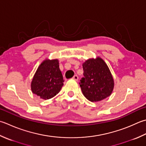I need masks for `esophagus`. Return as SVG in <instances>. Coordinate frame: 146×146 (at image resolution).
<instances>
[{
    "label": "esophagus",
    "instance_id": "1",
    "mask_svg": "<svg viewBox=\"0 0 146 146\" xmlns=\"http://www.w3.org/2000/svg\"><path fill=\"white\" fill-rule=\"evenodd\" d=\"M73 79L75 80H76V81H77L78 80V76L77 75H75L73 77Z\"/></svg>",
    "mask_w": 146,
    "mask_h": 146
}]
</instances>
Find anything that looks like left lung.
Wrapping results in <instances>:
<instances>
[{"label": "left lung", "instance_id": "1", "mask_svg": "<svg viewBox=\"0 0 146 146\" xmlns=\"http://www.w3.org/2000/svg\"><path fill=\"white\" fill-rule=\"evenodd\" d=\"M84 77L80 86L88 101H101L109 97L114 88V80L108 65L102 59H89L83 63Z\"/></svg>", "mask_w": 146, "mask_h": 146}]
</instances>
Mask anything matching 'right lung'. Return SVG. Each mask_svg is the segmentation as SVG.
<instances>
[{
    "label": "right lung",
    "instance_id": "right-lung-1",
    "mask_svg": "<svg viewBox=\"0 0 146 146\" xmlns=\"http://www.w3.org/2000/svg\"><path fill=\"white\" fill-rule=\"evenodd\" d=\"M58 59H45L39 66L31 83V89L40 98L47 100L58 94L63 85Z\"/></svg>",
    "mask_w": 146,
    "mask_h": 146
}]
</instances>
